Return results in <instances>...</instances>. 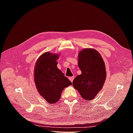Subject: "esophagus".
I'll list each match as a JSON object with an SVG mask.
<instances>
[{
	"label": "esophagus",
	"instance_id": "esophagus-1",
	"mask_svg": "<svg viewBox=\"0 0 133 133\" xmlns=\"http://www.w3.org/2000/svg\"><path fill=\"white\" fill-rule=\"evenodd\" d=\"M69 80L71 82H73V80H74V77H69Z\"/></svg>",
	"mask_w": 133,
	"mask_h": 133
}]
</instances>
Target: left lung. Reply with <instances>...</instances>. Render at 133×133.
Returning a JSON list of instances; mask_svg holds the SVG:
<instances>
[{
	"mask_svg": "<svg viewBox=\"0 0 133 133\" xmlns=\"http://www.w3.org/2000/svg\"><path fill=\"white\" fill-rule=\"evenodd\" d=\"M78 63L82 74L76 77L72 85L84 99L92 100L102 89L105 82V64L99 52L90 48L79 52Z\"/></svg>",
	"mask_w": 133,
	"mask_h": 133,
	"instance_id": "left-lung-1",
	"label": "left lung"
}]
</instances>
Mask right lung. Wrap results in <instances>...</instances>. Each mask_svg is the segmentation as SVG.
<instances>
[{"label":"right lung","instance_id":"add662e5","mask_svg":"<svg viewBox=\"0 0 133 133\" xmlns=\"http://www.w3.org/2000/svg\"><path fill=\"white\" fill-rule=\"evenodd\" d=\"M58 54L43 53L36 61L34 67V82L38 91L47 102L54 104L59 100L65 87L71 85L57 67Z\"/></svg>","mask_w":133,"mask_h":133}]
</instances>
